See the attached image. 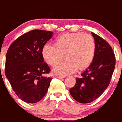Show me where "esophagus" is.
<instances>
[{
    "label": "esophagus",
    "mask_w": 122,
    "mask_h": 122,
    "mask_svg": "<svg viewBox=\"0 0 122 122\" xmlns=\"http://www.w3.org/2000/svg\"><path fill=\"white\" fill-rule=\"evenodd\" d=\"M56 77L58 78H59V79H63V78H64L65 77V76H56Z\"/></svg>",
    "instance_id": "34e87169"
}]
</instances>
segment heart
<instances>
[{
  "label": "heart",
  "instance_id": "b5f03b06",
  "mask_svg": "<svg viewBox=\"0 0 122 122\" xmlns=\"http://www.w3.org/2000/svg\"><path fill=\"white\" fill-rule=\"evenodd\" d=\"M96 52V43L92 35L83 33H65L57 37L54 45L46 44L42 56L49 65L55 66L63 59L67 60L54 67L55 74L65 75L77 69L83 70L93 62Z\"/></svg>",
  "mask_w": 122,
  "mask_h": 122
}]
</instances>
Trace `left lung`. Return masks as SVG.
I'll return each instance as SVG.
<instances>
[{
	"instance_id": "8db88e82",
	"label": "left lung",
	"mask_w": 122,
	"mask_h": 122,
	"mask_svg": "<svg viewBox=\"0 0 122 122\" xmlns=\"http://www.w3.org/2000/svg\"><path fill=\"white\" fill-rule=\"evenodd\" d=\"M91 33L96 43L94 59L70 89L71 97L80 103L91 102L102 94L109 85L116 65L114 52L110 45L100 36Z\"/></svg>"
}]
</instances>
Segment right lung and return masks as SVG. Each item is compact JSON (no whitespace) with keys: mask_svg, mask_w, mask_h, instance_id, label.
<instances>
[{"mask_svg":"<svg viewBox=\"0 0 122 122\" xmlns=\"http://www.w3.org/2000/svg\"><path fill=\"white\" fill-rule=\"evenodd\" d=\"M53 33L34 29L15 39L6 56L5 74L13 91L27 103H36L45 96L51 77H44L51 71L44 62L42 49Z\"/></svg>","mask_w":122,"mask_h":122,"instance_id":"right-lung-1","label":"right lung"}]
</instances>
